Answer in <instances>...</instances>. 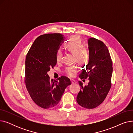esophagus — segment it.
<instances>
[{
    "label": "esophagus",
    "mask_w": 133,
    "mask_h": 133,
    "mask_svg": "<svg viewBox=\"0 0 133 133\" xmlns=\"http://www.w3.org/2000/svg\"><path fill=\"white\" fill-rule=\"evenodd\" d=\"M71 83H72V84H74V83H76V81L74 80H73V79H71Z\"/></svg>",
    "instance_id": "obj_1"
}]
</instances>
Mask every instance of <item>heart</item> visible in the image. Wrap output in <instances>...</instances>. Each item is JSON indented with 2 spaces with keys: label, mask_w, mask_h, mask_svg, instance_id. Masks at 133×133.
Masks as SVG:
<instances>
[{
  "label": "heart",
  "mask_w": 133,
  "mask_h": 133,
  "mask_svg": "<svg viewBox=\"0 0 133 133\" xmlns=\"http://www.w3.org/2000/svg\"><path fill=\"white\" fill-rule=\"evenodd\" d=\"M66 47L68 51L76 54V60L80 64H86L89 59V53L83 47L80 38L77 36L72 37L67 42ZM62 54L60 50H58L56 54V60L59 62L62 60ZM66 73L71 77L74 76L77 72L75 67H68L66 69Z\"/></svg>",
  "instance_id": "b5f03b06"
}]
</instances>
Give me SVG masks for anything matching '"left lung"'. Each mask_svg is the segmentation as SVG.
<instances>
[{
	"instance_id": "8db88e82",
	"label": "left lung",
	"mask_w": 133,
	"mask_h": 133,
	"mask_svg": "<svg viewBox=\"0 0 133 133\" xmlns=\"http://www.w3.org/2000/svg\"><path fill=\"white\" fill-rule=\"evenodd\" d=\"M88 45L89 59L86 69H82L79 78H88L89 83L83 86L79 81L81 89L76 101L82 107L92 109L102 103L109 91L113 67L109 51L103 42L90 38Z\"/></svg>"
}]
</instances>
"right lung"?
<instances>
[{
	"instance_id": "add662e5",
	"label": "right lung",
	"mask_w": 133,
	"mask_h": 133,
	"mask_svg": "<svg viewBox=\"0 0 133 133\" xmlns=\"http://www.w3.org/2000/svg\"><path fill=\"white\" fill-rule=\"evenodd\" d=\"M64 39L60 33L42 35L35 40L26 55V86L33 101L43 108L57 105L65 88L71 84L65 76L56 81L50 80L47 74L57 64L56 54Z\"/></svg>"
}]
</instances>
